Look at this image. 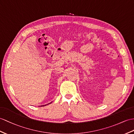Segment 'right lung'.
<instances>
[{"label": "right lung", "instance_id": "1", "mask_svg": "<svg viewBox=\"0 0 134 134\" xmlns=\"http://www.w3.org/2000/svg\"><path fill=\"white\" fill-rule=\"evenodd\" d=\"M50 103H51H51H48V104H50ZM47 105H48V104H47ZM44 106H46V105H44ZM44 105L43 106H44Z\"/></svg>", "mask_w": 134, "mask_h": 134}]
</instances>
